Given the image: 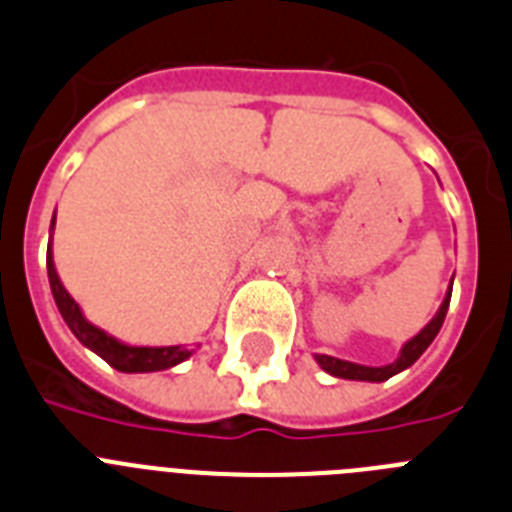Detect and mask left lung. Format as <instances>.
Listing matches in <instances>:
<instances>
[{"mask_svg": "<svg viewBox=\"0 0 512 512\" xmlns=\"http://www.w3.org/2000/svg\"><path fill=\"white\" fill-rule=\"evenodd\" d=\"M451 288H453V278L451 286L446 291V299H443L441 309L435 311V317L430 319L420 332H417L412 340H407L399 350V358L394 363H386V366H361V363H350V361H340V358H332V355H314V361L319 363L322 371H327L330 376H337V379H348V381H373V384H379V381L391 379V376H397L402 373L404 368H410L412 363L420 358L425 350L430 348V342L435 340V335L441 332L443 319H446L448 304H451Z\"/></svg>", "mask_w": 512, "mask_h": 512, "instance_id": "1", "label": "left lung"}]
</instances>
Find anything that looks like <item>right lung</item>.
I'll use <instances>...</instances> for the list:
<instances>
[{"mask_svg":"<svg viewBox=\"0 0 512 512\" xmlns=\"http://www.w3.org/2000/svg\"><path fill=\"white\" fill-rule=\"evenodd\" d=\"M53 226H56V213L51 219V234ZM46 268H48V283H51L53 301L59 306L61 317H64L66 327L74 332L84 348H90L92 353H97L105 363L115 368V371L123 373H151V371H167V368L177 366V363L188 361L195 350L185 348V345H159V348H149V345H128L121 342L118 337L108 335L105 330L95 327L90 319L84 317L82 306L71 299V293L66 291L64 283H61L59 273H56V265H53V250L48 244L46 252Z\"/></svg>","mask_w":512,"mask_h":512,"instance_id":"add662e5","label":"right lung"}]
</instances>
